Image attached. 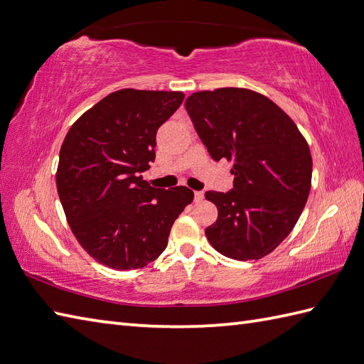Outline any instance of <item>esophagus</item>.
Segmentation results:
<instances>
[{"label": "esophagus", "mask_w": 364, "mask_h": 364, "mask_svg": "<svg viewBox=\"0 0 364 364\" xmlns=\"http://www.w3.org/2000/svg\"><path fill=\"white\" fill-rule=\"evenodd\" d=\"M203 198H205V193H203L201 191L193 192V200H196V203H200Z\"/></svg>", "instance_id": "1"}]
</instances>
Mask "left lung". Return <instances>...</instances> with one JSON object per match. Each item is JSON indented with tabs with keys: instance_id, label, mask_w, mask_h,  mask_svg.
<instances>
[{
	"instance_id": "left-lung-1",
	"label": "left lung",
	"mask_w": 364,
	"mask_h": 364,
	"mask_svg": "<svg viewBox=\"0 0 364 364\" xmlns=\"http://www.w3.org/2000/svg\"><path fill=\"white\" fill-rule=\"evenodd\" d=\"M214 161H232L234 188L208 191L218 209L209 243L235 260H257L291 232L311 188L306 138L273 100L247 88L193 92L184 102Z\"/></svg>"
}]
</instances>
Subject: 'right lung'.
<instances>
[{
    "instance_id": "add662e5",
    "label": "right lung",
    "mask_w": 364,
    "mask_h": 364,
    "mask_svg": "<svg viewBox=\"0 0 364 364\" xmlns=\"http://www.w3.org/2000/svg\"><path fill=\"white\" fill-rule=\"evenodd\" d=\"M183 99L181 91H114L65 136L57 192L75 239L99 264L124 272L156 260L192 203L186 186L156 189L141 176L155 159L156 130Z\"/></svg>"
}]
</instances>
